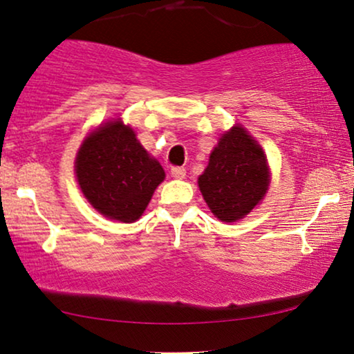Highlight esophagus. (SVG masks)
I'll return each instance as SVG.
<instances>
[{"label":"esophagus","mask_w":354,"mask_h":354,"mask_svg":"<svg viewBox=\"0 0 354 354\" xmlns=\"http://www.w3.org/2000/svg\"><path fill=\"white\" fill-rule=\"evenodd\" d=\"M170 173L175 179H183L184 176H186V170H184L183 167H173Z\"/></svg>","instance_id":"1"}]
</instances>
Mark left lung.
<instances>
[{
    "label": "left lung",
    "mask_w": 354,
    "mask_h": 354,
    "mask_svg": "<svg viewBox=\"0 0 354 354\" xmlns=\"http://www.w3.org/2000/svg\"><path fill=\"white\" fill-rule=\"evenodd\" d=\"M270 184L266 157L242 127L223 134L210 153L198 187L213 215L225 223L241 220L265 197Z\"/></svg>",
    "instance_id": "1"
}]
</instances>
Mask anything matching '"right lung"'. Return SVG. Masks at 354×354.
<instances>
[{"label": "right lung", "mask_w": 354, "mask_h": 354, "mask_svg": "<svg viewBox=\"0 0 354 354\" xmlns=\"http://www.w3.org/2000/svg\"><path fill=\"white\" fill-rule=\"evenodd\" d=\"M75 170L84 197L104 216L136 221L165 171L149 157L136 134L120 120L89 134L80 147Z\"/></svg>", "instance_id": "obj_1"}]
</instances>
